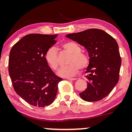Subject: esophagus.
<instances>
[{"label":"esophagus","instance_id":"1","mask_svg":"<svg viewBox=\"0 0 132 132\" xmlns=\"http://www.w3.org/2000/svg\"><path fill=\"white\" fill-rule=\"evenodd\" d=\"M66 79L69 80H76L77 78H67Z\"/></svg>","mask_w":132,"mask_h":132}]
</instances>
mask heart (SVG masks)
Returning a JSON list of instances; mask_svg holds the SVG:
<instances>
[{"label": "heart", "mask_w": 132, "mask_h": 132, "mask_svg": "<svg viewBox=\"0 0 132 132\" xmlns=\"http://www.w3.org/2000/svg\"><path fill=\"white\" fill-rule=\"evenodd\" d=\"M61 47L71 54L68 60V66L61 68L59 71V75L62 77H71L76 75L80 68L84 70L89 64V57L87 54L81 52L79 45L73 41H66L61 45ZM45 60L50 68L57 71L59 66L58 53L56 48L51 47L46 52Z\"/></svg>", "instance_id": "b5f03b06"}]
</instances>
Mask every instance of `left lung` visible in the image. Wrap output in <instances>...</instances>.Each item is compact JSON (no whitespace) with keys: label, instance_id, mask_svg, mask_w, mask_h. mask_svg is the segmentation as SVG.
<instances>
[{"label":"left lung","instance_id":"1","mask_svg":"<svg viewBox=\"0 0 132 132\" xmlns=\"http://www.w3.org/2000/svg\"><path fill=\"white\" fill-rule=\"evenodd\" d=\"M66 37L87 49L89 64L86 71L87 87L79 94L86 102H97L110 94L119 78L121 58L117 41L98 29L73 33Z\"/></svg>","mask_w":132,"mask_h":132}]
</instances>
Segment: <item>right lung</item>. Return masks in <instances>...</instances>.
I'll list each match as a JSON object with an SVG mask.
<instances>
[{
  "mask_svg": "<svg viewBox=\"0 0 132 132\" xmlns=\"http://www.w3.org/2000/svg\"><path fill=\"white\" fill-rule=\"evenodd\" d=\"M57 34H30L14 44L9 57V74L16 93L27 103L44 107L55 100L59 82L45 60L46 52L57 42Z\"/></svg>",
  "mask_w": 132,
  "mask_h": 132,
  "instance_id": "1",
  "label": "right lung"
}]
</instances>
